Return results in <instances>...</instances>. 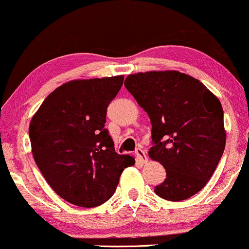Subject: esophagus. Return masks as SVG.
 <instances>
[{
  "mask_svg": "<svg viewBox=\"0 0 249 249\" xmlns=\"http://www.w3.org/2000/svg\"><path fill=\"white\" fill-rule=\"evenodd\" d=\"M135 155H136L137 160H139L141 163H147L148 162V157H147V155H145V151L143 150V149L137 148L135 150Z\"/></svg>",
  "mask_w": 249,
  "mask_h": 249,
  "instance_id": "1",
  "label": "esophagus"
}]
</instances>
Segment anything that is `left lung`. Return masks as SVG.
Here are the masks:
<instances>
[{"label": "left lung", "mask_w": 249, "mask_h": 249, "mask_svg": "<svg viewBox=\"0 0 249 249\" xmlns=\"http://www.w3.org/2000/svg\"><path fill=\"white\" fill-rule=\"evenodd\" d=\"M124 86L153 125L149 157L166 172L155 194L170 201L192 197L212 177L226 144L219 99L199 80L178 71L130 74Z\"/></svg>", "instance_id": "obj_1"}]
</instances>
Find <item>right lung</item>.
Returning <instances> with one entry per match:
<instances>
[{"mask_svg":"<svg viewBox=\"0 0 249 249\" xmlns=\"http://www.w3.org/2000/svg\"><path fill=\"white\" fill-rule=\"evenodd\" d=\"M124 75L72 80L46 96L32 116L29 136L35 162L63 199L94 207L112 197L134 157L119 155L105 128L107 107Z\"/></svg>","mask_w":249,"mask_h":249,"instance_id":"1","label":"right lung"}]
</instances>
